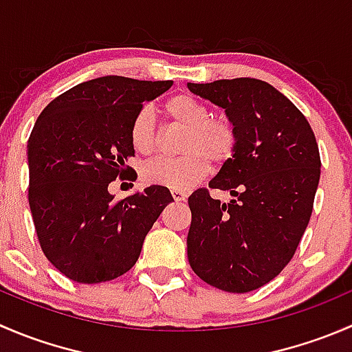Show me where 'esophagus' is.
Instances as JSON below:
<instances>
[{"label":"esophagus","mask_w":352,"mask_h":352,"mask_svg":"<svg viewBox=\"0 0 352 352\" xmlns=\"http://www.w3.org/2000/svg\"><path fill=\"white\" fill-rule=\"evenodd\" d=\"M172 197L175 202H184L187 199V194L182 190H172Z\"/></svg>","instance_id":"esophagus-1"}]
</instances>
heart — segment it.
<instances>
[{
  "mask_svg": "<svg viewBox=\"0 0 352 352\" xmlns=\"http://www.w3.org/2000/svg\"><path fill=\"white\" fill-rule=\"evenodd\" d=\"M166 119L186 129L180 140L177 158H156L144 163L141 180L148 186H162L173 190H187L204 179L214 165H223L239 148V131L226 117H211V110L201 98L190 94H177L162 105ZM131 144L140 155L150 156L158 150L160 134L153 113L141 109L129 129Z\"/></svg>",
  "mask_w": 352,
  "mask_h": 352,
  "instance_id": "b5f03b06",
  "label": "heart"
}]
</instances>
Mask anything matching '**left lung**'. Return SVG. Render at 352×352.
I'll list each match as a JSON object with an SVG mask.
<instances>
[{
	"mask_svg": "<svg viewBox=\"0 0 352 352\" xmlns=\"http://www.w3.org/2000/svg\"><path fill=\"white\" fill-rule=\"evenodd\" d=\"M192 94L225 109L239 148L211 189L189 197L187 257L208 285L248 293L267 285L293 258L310 221L320 180V153L307 117L272 85L255 78L187 83Z\"/></svg>",
	"mask_w": 352,
	"mask_h": 352,
	"instance_id": "left-lung-1",
	"label": "left lung"
}]
</instances>
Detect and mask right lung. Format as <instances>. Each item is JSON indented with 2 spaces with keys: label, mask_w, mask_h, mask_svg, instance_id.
Masks as SVG:
<instances>
[{
  "label": "right lung",
  "mask_w": 352,
  "mask_h": 352,
  "mask_svg": "<svg viewBox=\"0 0 352 352\" xmlns=\"http://www.w3.org/2000/svg\"><path fill=\"white\" fill-rule=\"evenodd\" d=\"M173 81L102 76L56 97L38 116L27 144L28 204L42 252L71 281L95 285L126 274L166 204V187L116 201L110 182L136 179L134 116Z\"/></svg>",
  "instance_id": "1"
}]
</instances>
